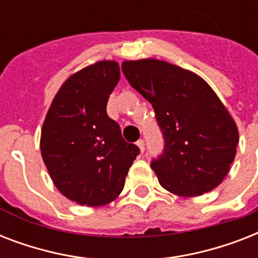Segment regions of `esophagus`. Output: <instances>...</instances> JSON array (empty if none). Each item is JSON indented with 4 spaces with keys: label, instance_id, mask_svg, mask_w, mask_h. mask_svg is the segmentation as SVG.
Wrapping results in <instances>:
<instances>
[{
    "label": "esophagus",
    "instance_id": "1",
    "mask_svg": "<svg viewBox=\"0 0 258 258\" xmlns=\"http://www.w3.org/2000/svg\"><path fill=\"white\" fill-rule=\"evenodd\" d=\"M137 145L138 147H139V150L143 153V151H145V141H143V139H139V141L137 142Z\"/></svg>",
    "mask_w": 258,
    "mask_h": 258
}]
</instances>
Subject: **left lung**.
Segmentation results:
<instances>
[{"mask_svg":"<svg viewBox=\"0 0 258 258\" xmlns=\"http://www.w3.org/2000/svg\"><path fill=\"white\" fill-rule=\"evenodd\" d=\"M131 87L153 104L163 153L151 162L159 183L180 197L212 191L236 157V121L212 87L191 71L155 58L124 61Z\"/></svg>","mask_w":258,"mask_h":258,"instance_id":"1","label":"left lung"}]
</instances>
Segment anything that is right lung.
<instances>
[{
  "label": "right lung",
  "mask_w": 258,
  "mask_h": 258,
  "mask_svg": "<svg viewBox=\"0 0 258 258\" xmlns=\"http://www.w3.org/2000/svg\"><path fill=\"white\" fill-rule=\"evenodd\" d=\"M119 79L116 61L83 68L58 89L42 124L40 149L50 178L62 196L83 206L112 202L141 153L107 115Z\"/></svg>",
  "instance_id": "right-lung-1"
}]
</instances>
